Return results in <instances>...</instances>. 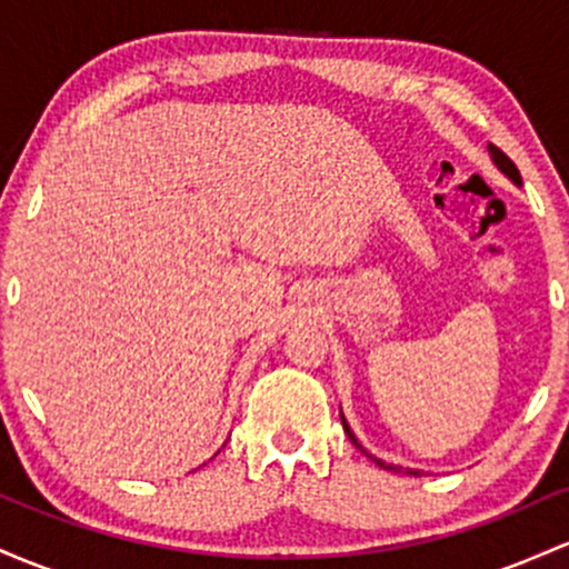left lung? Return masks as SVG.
Returning a JSON list of instances; mask_svg holds the SVG:
<instances>
[{"label":"left lung","instance_id":"8db88e82","mask_svg":"<svg viewBox=\"0 0 569 569\" xmlns=\"http://www.w3.org/2000/svg\"><path fill=\"white\" fill-rule=\"evenodd\" d=\"M489 156H491V163H495V166H497V169H500V171H502V174H506L510 182H513V184H519V188H521V174H519V169H516V166H513V161H510V158L506 156V152H502V150H500V147L489 144ZM341 425H343V430H347V436H349V440H352V443L357 446V449H360V451H362V455H366V457H370V459H373V462H376V465H379V468H385V470H395V473H400V465H387V462H385V459L373 457V455H370V451H366V449H362V443H360V440H357V438H355L352 427H349V425H347V419H343V413H341ZM406 473H408V476H419V470H413V468H406Z\"/></svg>","mask_w":569,"mask_h":569}]
</instances>
